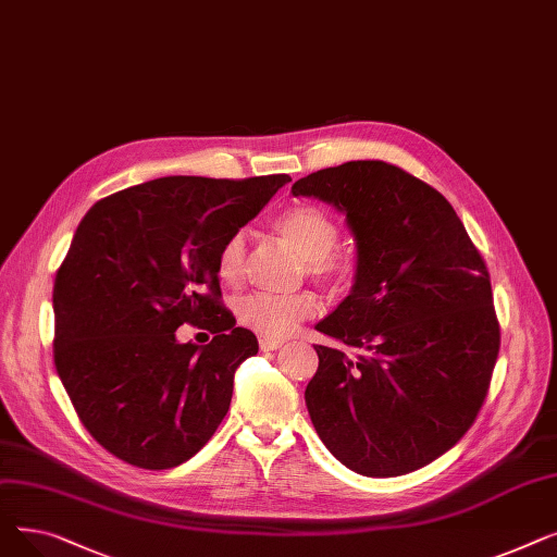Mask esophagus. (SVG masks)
<instances>
[{
	"label": "esophagus",
	"instance_id": "34e87169",
	"mask_svg": "<svg viewBox=\"0 0 557 557\" xmlns=\"http://www.w3.org/2000/svg\"><path fill=\"white\" fill-rule=\"evenodd\" d=\"M284 345V341L282 338H259V347L263 349V352H271V349H277V347H282Z\"/></svg>",
	"mask_w": 557,
	"mask_h": 557
}]
</instances>
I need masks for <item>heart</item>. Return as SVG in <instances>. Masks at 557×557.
<instances>
[{
  "mask_svg": "<svg viewBox=\"0 0 557 557\" xmlns=\"http://www.w3.org/2000/svg\"><path fill=\"white\" fill-rule=\"evenodd\" d=\"M273 230L305 261L309 277L330 290H343L352 284L357 275V257L336 246L338 223L330 212L315 208V205H294L273 221ZM244 267L246 237L244 232H234L216 252V277L225 286H239ZM313 311L315 305L309 296L275 298L252 294L237 305L242 323L263 338H284Z\"/></svg>",
  "mask_w": 557,
  "mask_h": 557,
  "instance_id": "heart-1",
  "label": "heart"
}]
</instances>
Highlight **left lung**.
Wrapping results in <instances>:
<instances>
[{"label":"left lung","mask_w":557,"mask_h":557,"mask_svg":"<svg viewBox=\"0 0 557 557\" xmlns=\"http://www.w3.org/2000/svg\"><path fill=\"white\" fill-rule=\"evenodd\" d=\"M332 202L357 242L349 296L315 325L305 391L315 433L349 470L386 479L449 451L481 411L502 345L490 273L449 200L382 160L290 187Z\"/></svg>","instance_id":"8db88e82"}]
</instances>
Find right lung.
<instances>
[{
  "instance_id": "obj_1",
  "label": "right lung",
  "mask_w": 557,
  "mask_h": 557,
  "mask_svg": "<svg viewBox=\"0 0 557 557\" xmlns=\"http://www.w3.org/2000/svg\"><path fill=\"white\" fill-rule=\"evenodd\" d=\"M286 183L166 175L101 198L78 223L53 282V363L112 456L169 470L219 429L259 345L221 302L216 252ZM181 324L215 338L181 344Z\"/></svg>"
}]
</instances>
